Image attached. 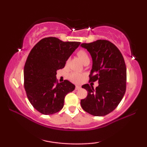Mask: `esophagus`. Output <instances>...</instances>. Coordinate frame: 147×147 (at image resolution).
I'll return each instance as SVG.
<instances>
[{"instance_id": "1", "label": "esophagus", "mask_w": 147, "mask_h": 147, "mask_svg": "<svg viewBox=\"0 0 147 147\" xmlns=\"http://www.w3.org/2000/svg\"><path fill=\"white\" fill-rule=\"evenodd\" d=\"M80 88H81L80 86L77 85V86H75V90H79V89H80Z\"/></svg>"}]
</instances>
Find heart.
I'll return each mask as SVG.
<instances>
[{"mask_svg": "<svg viewBox=\"0 0 147 147\" xmlns=\"http://www.w3.org/2000/svg\"><path fill=\"white\" fill-rule=\"evenodd\" d=\"M77 56L82 60L84 64L89 63L90 62V56L86 50H79L77 53ZM68 79L72 82L75 83H79L83 79V75L82 74L77 73V72H72L68 75Z\"/></svg>", "mask_w": 147, "mask_h": 147, "instance_id": "heart-1", "label": "heart"}]
</instances>
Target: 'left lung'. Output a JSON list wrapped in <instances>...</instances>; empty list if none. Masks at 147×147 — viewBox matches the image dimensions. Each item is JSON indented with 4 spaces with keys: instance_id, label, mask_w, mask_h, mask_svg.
<instances>
[{
    "instance_id": "1",
    "label": "left lung",
    "mask_w": 147,
    "mask_h": 147,
    "mask_svg": "<svg viewBox=\"0 0 147 147\" xmlns=\"http://www.w3.org/2000/svg\"><path fill=\"white\" fill-rule=\"evenodd\" d=\"M81 46L87 49L92 59L89 82L98 81L94 89L88 84L82 86L87 90L81 106L94 116H104L117 108L126 92V67L124 57L117 47L107 40H97Z\"/></svg>"
}]
</instances>
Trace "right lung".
Returning <instances> with one entry per match:
<instances>
[{"label": "right lung", "mask_w": 147, "mask_h": 147, "mask_svg": "<svg viewBox=\"0 0 147 147\" xmlns=\"http://www.w3.org/2000/svg\"><path fill=\"white\" fill-rule=\"evenodd\" d=\"M80 43L46 37L30 51L24 66V88L30 102L41 113L59 112L65 95L75 90V85L68 80L59 83L56 75Z\"/></svg>", "instance_id": "add662e5"}]
</instances>
